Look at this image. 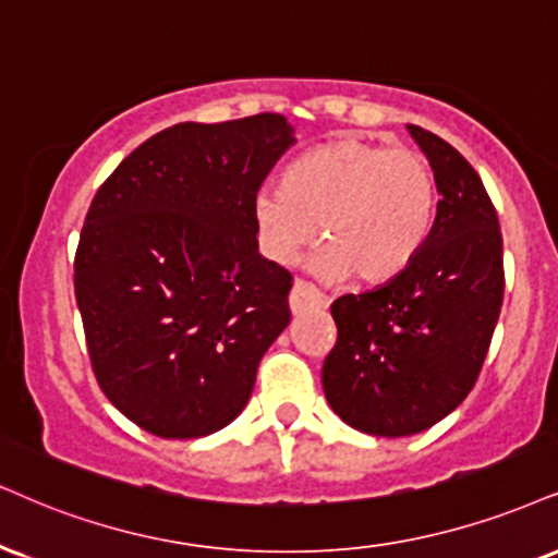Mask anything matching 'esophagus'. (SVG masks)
I'll list each match as a JSON object with an SVG mask.
<instances>
[{"label":"esophagus","mask_w":558,"mask_h":558,"mask_svg":"<svg viewBox=\"0 0 558 558\" xmlns=\"http://www.w3.org/2000/svg\"><path fill=\"white\" fill-rule=\"evenodd\" d=\"M323 305H326V300H323V294L315 290L313 284H307V281H294V287L290 292L292 315H305L311 311H320Z\"/></svg>","instance_id":"esophagus-1"}]
</instances>
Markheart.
Masks as SVG:
<instances>
[{
  "mask_svg": "<svg viewBox=\"0 0 558 558\" xmlns=\"http://www.w3.org/2000/svg\"><path fill=\"white\" fill-rule=\"evenodd\" d=\"M264 251L279 264L318 235L313 268L323 279L354 271L383 284L414 264L435 217V178L422 155L362 140L315 147L287 170V185H264L253 202Z\"/></svg>",
  "mask_w": 558,
  "mask_h": 558,
  "instance_id": "obj_1",
  "label": "heart"
}]
</instances>
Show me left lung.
<instances>
[{
    "label": "left lung",
    "instance_id": "obj_1",
    "mask_svg": "<svg viewBox=\"0 0 558 558\" xmlns=\"http://www.w3.org/2000/svg\"><path fill=\"white\" fill-rule=\"evenodd\" d=\"M405 129L435 173V225L403 274L333 302L339 339L320 377L336 414L375 437L416 435L465 401L505 298L499 219L478 173L437 134Z\"/></svg>",
    "mask_w": 558,
    "mask_h": 558
}]
</instances>
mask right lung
<instances>
[{"label": "right lung", "instance_id": "1", "mask_svg": "<svg viewBox=\"0 0 558 558\" xmlns=\"http://www.w3.org/2000/svg\"><path fill=\"white\" fill-rule=\"evenodd\" d=\"M279 113L175 123L89 204L74 294L102 393L165 439L219 432L290 326L292 277L258 253L253 202L292 144Z\"/></svg>", "mask_w": 558, "mask_h": 558}]
</instances>
